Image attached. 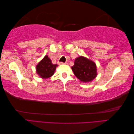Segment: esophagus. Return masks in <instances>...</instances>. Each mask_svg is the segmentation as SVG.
Segmentation results:
<instances>
[{"label":"esophagus","instance_id":"1","mask_svg":"<svg viewBox=\"0 0 134 134\" xmlns=\"http://www.w3.org/2000/svg\"><path fill=\"white\" fill-rule=\"evenodd\" d=\"M66 63H63V62H59V65H64V64H65Z\"/></svg>","mask_w":134,"mask_h":134}]
</instances>
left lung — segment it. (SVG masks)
Instances as JSON below:
<instances>
[{
    "label": "left lung",
    "mask_w": 134,
    "mask_h": 134,
    "mask_svg": "<svg viewBox=\"0 0 134 134\" xmlns=\"http://www.w3.org/2000/svg\"><path fill=\"white\" fill-rule=\"evenodd\" d=\"M71 69L76 78L84 83L91 82L97 75L96 63L82 56L75 59Z\"/></svg>",
    "instance_id": "1"
}]
</instances>
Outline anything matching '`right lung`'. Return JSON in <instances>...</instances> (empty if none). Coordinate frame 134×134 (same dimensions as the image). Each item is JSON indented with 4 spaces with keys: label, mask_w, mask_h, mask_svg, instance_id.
I'll return each mask as SVG.
<instances>
[{
    "label": "right lung",
    "mask_w": 134,
    "mask_h": 134,
    "mask_svg": "<svg viewBox=\"0 0 134 134\" xmlns=\"http://www.w3.org/2000/svg\"><path fill=\"white\" fill-rule=\"evenodd\" d=\"M57 64H53L50 59L46 55L36 66V72L43 79L50 78L54 74Z\"/></svg>",
    "instance_id": "right-lung-1"
}]
</instances>
